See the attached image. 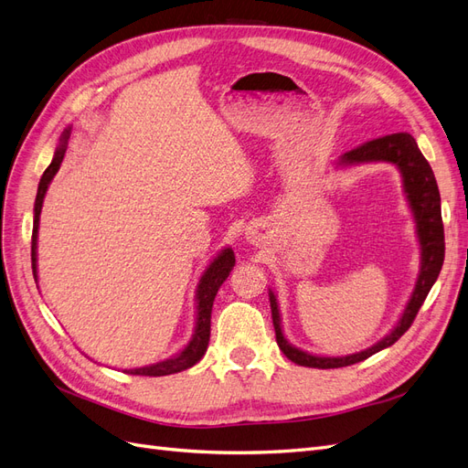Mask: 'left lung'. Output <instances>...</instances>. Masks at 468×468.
<instances>
[{
  "label": "left lung",
  "instance_id": "1",
  "mask_svg": "<svg viewBox=\"0 0 468 468\" xmlns=\"http://www.w3.org/2000/svg\"><path fill=\"white\" fill-rule=\"evenodd\" d=\"M371 162H388L400 169L402 186L406 199L410 203V208L414 212L416 220V232L421 246V265L416 287L412 291V296L404 308V313L394 325L392 332L385 335L371 346L369 349L351 353L346 357H322L306 353L299 347H294L287 342V337L282 335L281 328V314L277 296L273 291H269V303H271V318L275 325V337L279 349L285 353V357L291 359L296 365L303 367H314V369H337V367H347L353 363L365 361L367 357L375 356L377 351L392 346L394 342L404 335V332L412 325L418 310L421 308L423 301L433 287V282L441 271L443 258H445V236H443V220H441V197H439L437 181L431 172V165L423 158L420 152L416 140L408 133H396L382 138L369 140L357 148L346 152L342 158L337 160V165H357V164H371Z\"/></svg>",
  "mask_w": 468,
  "mask_h": 468
}]
</instances>
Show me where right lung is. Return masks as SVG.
Masks as SVG:
<instances>
[{"mask_svg": "<svg viewBox=\"0 0 468 468\" xmlns=\"http://www.w3.org/2000/svg\"><path fill=\"white\" fill-rule=\"evenodd\" d=\"M68 138H69V129L62 133L60 144L54 152V158L50 165L45 169V174L40 177L38 183V191H37V199H35V220H33V239H31V261H33V275L37 281V236H38V220H40V208L42 201H45L47 189L50 186L52 177L56 172L60 169V164L64 160V154L68 148ZM236 263L234 251L230 248L222 250L218 256L210 261V265L205 269V273L197 285V324H195V334L191 337V342L183 347L177 356L169 357L165 361L146 365V367H138V369H126V373L131 375H143V377H164V375H174L189 369L195 363H199L201 357L205 356L208 339H210V313H212V303H215V296L220 289L226 277L230 275L232 267Z\"/></svg>", "mask_w": 468, "mask_h": 468, "instance_id": "1", "label": "right lung"}]
</instances>
